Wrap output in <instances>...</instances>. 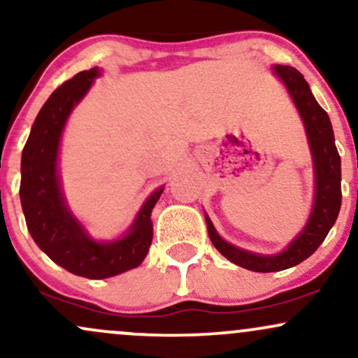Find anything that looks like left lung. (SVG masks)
Instances as JSON below:
<instances>
[{"label": "left lung", "mask_w": 358, "mask_h": 358, "mask_svg": "<svg viewBox=\"0 0 358 358\" xmlns=\"http://www.w3.org/2000/svg\"><path fill=\"white\" fill-rule=\"evenodd\" d=\"M273 73L285 87L296 106L305 126L308 145L315 170V199L305 227L278 254H256L241 249L222 239L213 227L210 217L205 213L208 237L224 257L241 268L254 273H276L299 264L308 259L328 236L338 217L342 205V162L335 146L334 127L327 110L318 104L311 94L305 77L289 65H273Z\"/></svg>", "instance_id": "left-lung-1"}]
</instances>
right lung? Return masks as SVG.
<instances>
[{
	"label": "right lung",
	"mask_w": 358,
	"mask_h": 358,
	"mask_svg": "<svg viewBox=\"0 0 358 358\" xmlns=\"http://www.w3.org/2000/svg\"><path fill=\"white\" fill-rule=\"evenodd\" d=\"M97 67L79 72L53 90L40 109L22 155L20 200L28 232L55 264L89 279H106L138 268L151 241V210L163 193L155 190L141 205L126 234L114 241H96L73 215L62 192L60 141L69 116L92 87Z\"/></svg>",
	"instance_id": "add662e5"
}]
</instances>
